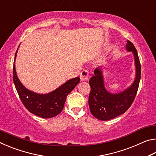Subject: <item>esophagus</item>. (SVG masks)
I'll use <instances>...</instances> for the list:
<instances>
[{"label": "esophagus", "instance_id": "obj_1", "mask_svg": "<svg viewBox=\"0 0 156 156\" xmlns=\"http://www.w3.org/2000/svg\"><path fill=\"white\" fill-rule=\"evenodd\" d=\"M80 80L82 81H86L88 80L89 78V72L87 70L84 69L83 71H82V72L80 73Z\"/></svg>", "mask_w": 156, "mask_h": 156}]
</instances>
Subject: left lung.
Listing matches in <instances>:
<instances>
[{
	"mask_svg": "<svg viewBox=\"0 0 156 156\" xmlns=\"http://www.w3.org/2000/svg\"><path fill=\"white\" fill-rule=\"evenodd\" d=\"M126 49L133 53L136 65V78L133 84L125 91L112 94L105 87L102 72L100 67L94 70V75L89 80L91 91L89 96V106L95 118L100 120L113 119L126 112L133 103L138 92L141 77V65L138 52L133 44L126 42Z\"/></svg>",
	"mask_w": 156,
	"mask_h": 156,
	"instance_id": "obj_1",
	"label": "left lung"
}]
</instances>
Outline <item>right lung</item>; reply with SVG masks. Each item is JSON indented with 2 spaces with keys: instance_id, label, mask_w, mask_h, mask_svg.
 <instances>
[{
  "instance_id": "right-lung-1",
  "label": "right lung",
  "mask_w": 156,
  "mask_h": 156,
  "mask_svg": "<svg viewBox=\"0 0 156 156\" xmlns=\"http://www.w3.org/2000/svg\"><path fill=\"white\" fill-rule=\"evenodd\" d=\"M14 58L13 67V81L23 104L29 112L43 118L54 117L62 112L64 107L67 96L72 91L80 82V78L70 79L58 88L47 94L34 93L26 89L18 79L15 69Z\"/></svg>"
}]
</instances>
